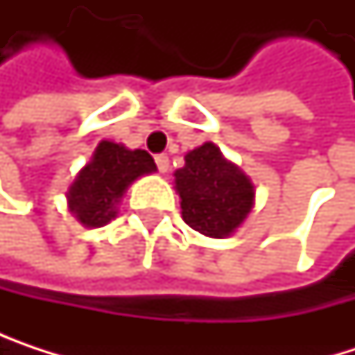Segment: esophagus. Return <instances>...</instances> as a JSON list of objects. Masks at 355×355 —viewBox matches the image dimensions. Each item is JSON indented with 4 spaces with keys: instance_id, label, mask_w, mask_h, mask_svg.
<instances>
[{
    "instance_id": "34e87169",
    "label": "esophagus",
    "mask_w": 355,
    "mask_h": 355,
    "mask_svg": "<svg viewBox=\"0 0 355 355\" xmlns=\"http://www.w3.org/2000/svg\"><path fill=\"white\" fill-rule=\"evenodd\" d=\"M156 164H158V171H160V173H166L168 166H171V160H168L166 154H158V156H156Z\"/></svg>"
}]
</instances>
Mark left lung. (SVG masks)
<instances>
[{
	"mask_svg": "<svg viewBox=\"0 0 355 355\" xmlns=\"http://www.w3.org/2000/svg\"><path fill=\"white\" fill-rule=\"evenodd\" d=\"M182 220L211 239L230 236L254 205V184L218 146L205 141L184 156L175 173Z\"/></svg>",
	"mask_w": 355,
	"mask_h": 355,
	"instance_id": "8db88e82",
	"label": "left lung"
}]
</instances>
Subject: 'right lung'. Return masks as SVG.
Segmentation results:
<instances>
[{"label": "right lung", "mask_w": 355, "mask_h": 355, "mask_svg": "<svg viewBox=\"0 0 355 355\" xmlns=\"http://www.w3.org/2000/svg\"><path fill=\"white\" fill-rule=\"evenodd\" d=\"M156 173V162L146 150H127L103 139L92 160L78 173L67 191V207L86 228H101L116 216V205L127 187L144 175Z\"/></svg>", "instance_id": "right-lung-1"}]
</instances>
